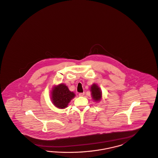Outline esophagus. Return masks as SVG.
I'll list each match as a JSON object with an SVG mask.
<instances>
[{
	"label": "esophagus",
	"instance_id": "obj_1",
	"mask_svg": "<svg viewBox=\"0 0 158 158\" xmlns=\"http://www.w3.org/2000/svg\"><path fill=\"white\" fill-rule=\"evenodd\" d=\"M84 94H85V93H80L79 94V96H80V97H82V96H84Z\"/></svg>",
	"mask_w": 158,
	"mask_h": 158
}]
</instances>
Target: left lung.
<instances>
[{"label":"left lung","mask_w":158,"mask_h":158,"mask_svg":"<svg viewBox=\"0 0 158 158\" xmlns=\"http://www.w3.org/2000/svg\"><path fill=\"white\" fill-rule=\"evenodd\" d=\"M91 95L93 100L96 102H99L102 98V92L100 87L96 83H93L90 87Z\"/></svg>","instance_id":"1"}]
</instances>
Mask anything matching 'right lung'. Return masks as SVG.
I'll use <instances>...</instances> for the list:
<instances>
[{"instance_id": "1", "label": "right lung", "mask_w": 158, "mask_h": 158, "mask_svg": "<svg viewBox=\"0 0 158 158\" xmlns=\"http://www.w3.org/2000/svg\"><path fill=\"white\" fill-rule=\"evenodd\" d=\"M75 94L71 92L67 86L60 83L54 86L51 90V100L55 106L58 109L66 108L71 100L75 98Z\"/></svg>"}]
</instances>
